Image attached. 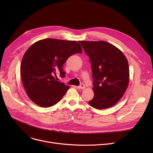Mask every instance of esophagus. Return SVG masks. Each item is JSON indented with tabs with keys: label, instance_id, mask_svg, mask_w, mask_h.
Here are the masks:
<instances>
[{
	"label": "esophagus",
	"instance_id": "esophagus-1",
	"mask_svg": "<svg viewBox=\"0 0 153 153\" xmlns=\"http://www.w3.org/2000/svg\"><path fill=\"white\" fill-rule=\"evenodd\" d=\"M77 87L79 89H85V85H84V84H81V85H79V86H77Z\"/></svg>",
	"mask_w": 153,
	"mask_h": 153
}]
</instances>
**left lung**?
Returning a JSON list of instances; mask_svg holds the SVG:
<instances>
[{"instance_id": "obj_1", "label": "left lung", "mask_w": 153, "mask_h": 153, "mask_svg": "<svg viewBox=\"0 0 153 153\" xmlns=\"http://www.w3.org/2000/svg\"><path fill=\"white\" fill-rule=\"evenodd\" d=\"M91 63L94 96L89 102L96 109L114 105L125 94L129 82V66L123 53L104 41H80Z\"/></svg>"}]
</instances>
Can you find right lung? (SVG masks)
Wrapping results in <instances>:
<instances>
[{
    "mask_svg": "<svg viewBox=\"0 0 153 153\" xmlns=\"http://www.w3.org/2000/svg\"><path fill=\"white\" fill-rule=\"evenodd\" d=\"M82 52L76 41L47 38L32 45L20 66L22 83L31 100L45 108L59 102L69 86L56 81V74L65 77L63 64L71 56Z\"/></svg>",
    "mask_w": 153,
    "mask_h": 153,
    "instance_id": "right-lung-1",
    "label": "right lung"
}]
</instances>
